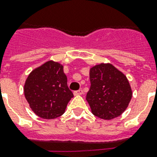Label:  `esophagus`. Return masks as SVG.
Segmentation results:
<instances>
[{"label":"esophagus","instance_id":"34e87169","mask_svg":"<svg viewBox=\"0 0 157 157\" xmlns=\"http://www.w3.org/2000/svg\"><path fill=\"white\" fill-rule=\"evenodd\" d=\"M82 94H83V90L82 89L74 91V96H80V95H82Z\"/></svg>","mask_w":157,"mask_h":157}]
</instances>
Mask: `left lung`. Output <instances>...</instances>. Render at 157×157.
Listing matches in <instances>:
<instances>
[{
  "instance_id": "1",
  "label": "left lung",
  "mask_w": 157,
  "mask_h": 157,
  "mask_svg": "<svg viewBox=\"0 0 157 157\" xmlns=\"http://www.w3.org/2000/svg\"><path fill=\"white\" fill-rule=\"evenodd\" d=\"M90 87L86 94L94 116L111 120L122 114L132 97L125 74L111 63H101L90 69Z\"/></svg>"
}]
</instances>
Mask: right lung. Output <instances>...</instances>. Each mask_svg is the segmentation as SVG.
Returning <instances> with one entry per match:
<instances>
[{"instance_id":"1","label":"right lung","mask_w":157,"mask_h":157,"mask_svg":"<svg viewBox=\"0 0 157 157\" xmlns=\"http://www.w3.org/2000/svg\"><path fill=\"white\" fill-rule=\"evenodd\" d=\"M24 94L32 111L46 120L63 115L73 97L63 66L54 61H47L32 70L25 80Z\"/></svg>"}]
</instances>
